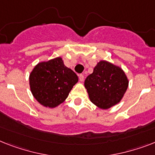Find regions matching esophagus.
<instances>
[{
  "label": "esophagus",
  "mask_w": 155,
  "mask_h": 155,
  "mask_svg": "<svg viewBox=\"0 0 155 155\" xmlns=\"http://www.w3.org/2000/svg\"><path fill=\"white\" fill-rule=\"evenodd\" d=\"M78 78H79V81H80L81 82V81H83V80H84V76H83L82 74H79Z\"/></svg>",
  "instance_id": "obj_1"
}]
</instances>
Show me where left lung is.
<instances>
[{"label":"left lung","mask_w":155,"mask_h":155,"mask_svg":"<svg viewBox=\"0 0 155 155\" xmlns=\"http://www.w3.org/2000/svg\"><path fill=\"white\" fill-rule=\"evenodd\" d=\"M124 71L113 63L101 60L87 77L85 87L90 101L101 109H108L120 102L128 87Z\"/></svg>","instance_id":"left-lung-1"}]
</instances>
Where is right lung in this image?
<instances>
[{
    "label": "right lung",
    "mask_w": 155,
    "mask_h": 155,
    "mask_svg": "<svg viewBox=\"0 0 155 155\" xmlns=\"http://www.w3.org/2000/svg\"><path fill=\"white\" fill-rule=\"evenodd\" d=\"M78 78L64 65L61 57L39 62L29 75L31 92L43 107L56 108L63 103Z\"/></svg>",
    "instance_id": "1"
}]
</instances>
